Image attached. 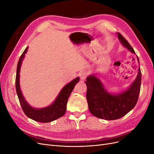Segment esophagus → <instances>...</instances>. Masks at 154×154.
<instances>
[{
    "instance_id": "obj_1",
    "label": "esophagus",
    "mask_w": 154,
    "mask_h": 154,
    "mask_svg": "<svg viewBox=\"0 0 154 154\" xmlns=\"http://www.w3.org/2000/svg\"><path fill=\"white\" fill-rule=\"evenodd\" d=\"M88 76V72L87 71H83L80 72V77L81 80H85Z\"/></svg>"
}]
</instances>
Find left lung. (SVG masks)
<instances>
[{
    "instance_id": "1",
    "label": "left lung",
    "mask_w": 154,
    "mask_h": 154,
    "mask_svg": "<svg viewBox=\"0 0 154 154\" xmlns=\"http://www.w3.org/2000/svg\"><path fill=\"white\" fill-rule=\"evenodd\" d=\"M118 38L124 47L136 53L122 34L118 32ZM137 61L139 63L138 57ZM87 100L88 109L96 117L106 120H114L122 118L136 106L141 89V72L139 67L136 80L128 90L118 95L107 92L100 80L94 75L87 78Z\"/></svg>"
}]
</instances>
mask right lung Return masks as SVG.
Here are the masks:
<instances>
[{
  "label": "right lung",
  "mask_w": 154,
  "mask_h": 154,
  "mask_svg": "<svg viewBox=\"0 0 154 154\" xmlns=\"http://www.w3.org/2000/svg\"><path fill=\"white\" fill-rule=\"evenodd\" d=\"M27 49H28V47L26 48V49L20 56L17 64L15 87L18 100H19L23 111H24V114L28 118L40 123H49L53 122L54 120L62 117L65 113H66L68 98L76 84L80 80V78L78 77L75 78L72 82L69 83L67 85L65 86L62 88V90L60 91L57 98L56 99L52 105H51L48 107H45V108L40 109H36L32 108V107L28 105V103L24 100V97H23L22 94L19 84L20 66L23 58H24L25 54L27 53Z\"/></svg>",
  "instance_id": "add662e5"
}]
</instances>
